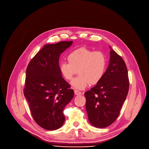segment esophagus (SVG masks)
<instances>
[{
	"label": "esophagus",
	"instance_id": "esophagus-1",
	"mask_svg": "<svg viewBox=\"0 0 149 149\" xmlns=\"http://www.w3.org/2000/svg\"><path fill=\"white\" fill-rule=\"evenodd\" d=\"M74 93H75V94L77 95H80L81 94V92L78 91V90H76V89L74 90Z\"/></svg>",
	"mask_w": 149,
	"mask_h": 149
}]
</instances>
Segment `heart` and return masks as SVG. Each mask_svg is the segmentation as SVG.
<instances>
[{
  "label": "heart",
  "instance_id": "1",
  "mask_svg": "<svg viewBox=\"0 0 149 149\" xmlns=\"http://www.w3.org/2000/svg\"><path fill=\"white\" fill-rule=\"evenodd\" d=\"M67 58L68 62L60 63V71L66 80L70 81L78 70L79 75L71 82L76 89H83L90 83L97 84L104 74L107 60L105 54L100 51H93L83 47L70 52Z\"/></svg>",
  "mask_w": 149,
  "mask_h": 149
}]
</instances>
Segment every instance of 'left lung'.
<instances>
[{
  "label": "left lung",
  "instance_id": "obj_1",
  "mask_svg": "<svg viewBox=\"0 0 149 149\" xmlns=\"http://www.w3.org/2000/svg\"><path fill=\"white\" fill-rule=\"evenodd\" d=\"M110 62L101 80L84 93L90 123L106 127L118 118L129 89L128 71L123 58L111 48Z\"/></svg>",
  "mask_w": 149,
  "mask_h": 149
}]
</instances>
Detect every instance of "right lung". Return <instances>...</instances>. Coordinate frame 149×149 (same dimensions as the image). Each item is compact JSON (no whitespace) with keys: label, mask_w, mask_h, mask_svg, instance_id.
I'll return each instance as SVG.
<instances>
[{"label":"right lung","mask_w":149,"mask_h":149,"mask_svg":"<svg viewBox=\"0 0 149 149\" xmlns=\"http://www.w3.org/2000/svg\"><path fill=\"white\" fill-rule=\"evenodd\" d=\"M72 42L45 45L26 68L23 93L34 121L46 130L62 126L65 120L64 109L74 95V90L61 75L58 63L60 54Z\"/></svg>","instance_id":"1"}]
</instances>
